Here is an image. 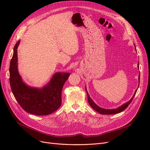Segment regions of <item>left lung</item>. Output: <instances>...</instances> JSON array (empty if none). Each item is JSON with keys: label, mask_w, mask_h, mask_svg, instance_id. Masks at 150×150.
<instances>
[{"label": "left lung", "mask_w": 150, "mask_h": 150, "mask_svg": "<svg viewBox=\"0 0 150 150\" xmlns=\"http://www.w3.org/2000/svg\"><path fill=\"white\" fill-rule=\"evenodd\" d=\"M138 65H139V63L138 64ZM138 67H139V66H138ZM137 89L135 91V93H134V94L133 95V96L132 97V98H131L129 101L126 103L124 104H122L121 106L117 108V109H115V110H106V109H103V108H101L100 107H99L97 105V104H96L94 103V101L92 100L91 98L89 97L88 93H87V91H86V93H87L88 100V103L89 104V105L91 106L92 108L94 109L95 111H96L97 112H98L99 113H100V114H101V115H113V114H116V113L121 112L122 111H124L126 108H128V106H129V104L131 103V101H132L136 93H137Z\"/></svg>", "instance_id": "obj_1"}]
</instances>
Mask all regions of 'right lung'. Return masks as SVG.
I'll return each mask as SVG.
<instances>
[{
    "label": "right lung",
    "mask_w": 150,
    "mask_h": 150,
    "mask_svg": "<svg viewBox=\"0 0 150 150\" xmlns=\"http://www.w3.org/2000/svg\"><path fill=\"white\" fill-rule=\"evenodd\" d=\"M20 40L13 47V54L9 67L10 84L12 93L21 108L32 115L44 116L51 114L62 103L61 93L69 73L57 72L50 83L40 89L30 88L25 84L17 71V47Z\"/></svg>",
    "instance_id": "obj_1"
}]
</instances>
